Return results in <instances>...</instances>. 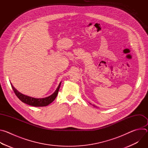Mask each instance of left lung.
<instances>
[{"mask_svg": "<svg viewBox=\"0 0 148 148\" xmlns=\"http://www.w3.org/2000/svg\"><path fill=\"white\" fill-rule=\"evenodd\" d=\"M94 107H95V106H94Z\"/></svg>", "mask_w": 148, "mask_h": 148, "instance_id": "left-lung-1", "label": "left lung"}]
</instances>
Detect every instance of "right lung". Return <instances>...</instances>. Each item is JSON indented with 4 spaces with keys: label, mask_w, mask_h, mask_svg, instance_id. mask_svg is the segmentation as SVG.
I'll return each instance as SVG.
<instances>
[{
    "label": "right lung",
    "mask_w": 148,
    "mask_h": 148,
    "mask_svg": "<svg viewBox=\"0 0 148 148\" xmlns=\"http://www.w3.org/2000/svg\"><path fill=\"white\" fill-rule=\"evenodd\" d=\"M60 82L59 84V85L57 88V90L55 91V92L51 95L46 97V98H35L33 97H31L27 95H25L22 93H20L18 92L13 86L12 84L10 83L11 86L14 92L15 93L17 97V98L20 100L22 101L23 102L28 104L29 105H31V106L33 107H45L47 106V105H49L50 103H51L56 98L59 89L61 85Z\"/></svg>",
    "instance_id": "add662e5"
}]
</instances>
